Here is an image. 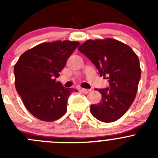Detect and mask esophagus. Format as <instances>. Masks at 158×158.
Masks as SVG:
<instances>
[{"label": "esophagus", "mask_w": 158, "mask_h": 158, "mask_svg": "<svg viewBox=\"0 0 158 158\" xmlns=\"http://www.w3.org/2000/svg\"><path fill=\"white\" fill-rule=\"evenodd\" d=\"M81 91H82V92H83V93H85V94H87V93H89V92H90V91H91V89H81Z\"/></svg>", "instance_id": "34e87169"}]
</instances>
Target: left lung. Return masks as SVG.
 I'll return each mask as SVG.
<instances>
[{
  "mask_svg": "<svg viewBox=\"0 0 158 158\" xmlns=\"http://www.w3.org/2000/svg\"><path fill=\"white\" fill-rule=\"evenodd\" d=\"M78 49L109 81V88L96 89L102 94V101L90 106L91 113L100 122H115L136 96L141 78L138 56L127 44L111 38L88 40Z\"/></svg>",
  "mask_w": 158,
  "mask_h": 158,
  "instance_id": "8db88e82",
  "label": "left lung"
}]
</instances>
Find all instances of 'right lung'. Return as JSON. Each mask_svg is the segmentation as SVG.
Returning <instances> with one entry per match:
<instances>
[{
  "label": "right lung",
  "mask_w": 158,
  "mask_h": 158,
  "mask_svg": "<svg viewBox=\"0 0 158 158\" xmlns=\"http://www.w3.org/2000/svg\"><path fill=\"white\" fill-rule=\"evenodd\" d=\"M77 41L57 40L38 44L23 52L14 65L15 88L34 117L53 122L64 115L73 92L56 81L66 60L79 46Z\"/></svg>",
  "instance_id": "obj_1"
}]
</instances>
